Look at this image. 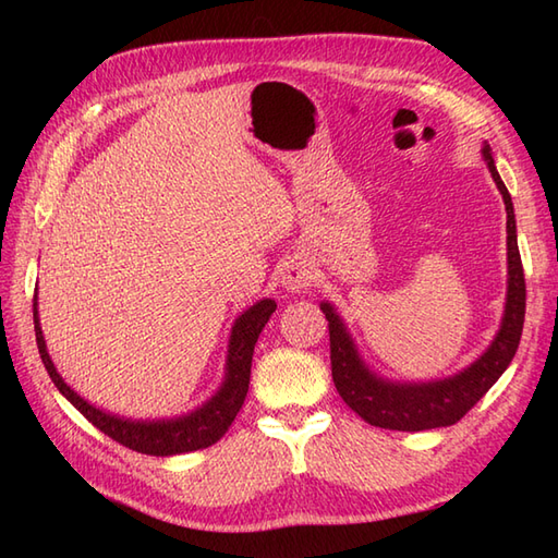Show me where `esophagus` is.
I'll list each match as a JSON object with an SVG mask.
<instances>
[{"label": "esophagus", "instance_id": "obj_1", "mask_svg": "<svg viewBox=\"0 0 558 558\" xmlns=\"http://www.w3.org/2000/svg\"><path fill=\"white\" fill-rule=\"evenodd\" d=\"M314 268L312 264H306V260H292V264L286 266L280 276L282 288L290 290V292H302L306 288L314 286Z\"/></svg>", "mask_w": 558, "mask_h": 558}]
</instances>
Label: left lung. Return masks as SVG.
<instances>
[{"label":"left lung","mask_w":558,"mask_h":558,"mask_svg":"<svg viewBox=\"0 0 558 558\" xmlns=\"http://www.w3.org/2000/svg\"><path fill=\"white\" fill-rule=\"evenodd\" d=\"M484 162L494 177L506 204V244H508V294L501 328L494 342L477 362L460 374L429 384H393L376 376L360 357L357 348L340 322L333 304L322 302L330 333V372L340 398L360 414L364 422L381 429L424 432L436 426H450L477 405L482 396L499 381L506 366L515 357L525 324V272L518 252L513 201L504 180L496 172L489 146L482 148Z\"/></svg>","instance_id":"obj_1"}]
</instances>
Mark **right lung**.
<instances>
[{"instance_id": "right-lung-1", "label": "right lung", "mask_w": 558, "mask_h": 558, "mask_svg": "<svg viewBox=\"0 0 558 558\" xmlns=\"http://www.w3.org/2000/svg\"><path fill=\"white\" fill-rule=\"evenodd\" d=\"M272 312H276V302L260 300L254 306H248V310L236 318L232 326L230 345H228L225 381L218 393L208 402H204V405L194 412L182 414V417L144 422V420L117 417V414L93 408L88 400H83L76 390H71L64 384V378L54 369L50 354H47L43 328L38 322V298H33L35 340H38V350H40V360L45 364V369L50 374L59 393H62L93 426H98L102 434H108L117 444H122L126 448L136 450V453H146V456H180V453H189V450L208 448L216 444L218 438H222V434L228 432L230 424L234 422L236 412H240L244 405V398L248 390V376H252L254 345Z\"/></svg>"}]
</instances>
